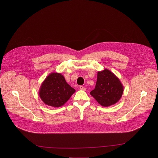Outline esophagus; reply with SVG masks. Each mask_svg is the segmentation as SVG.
<instances>
[{
    "mask_svg": "<svg viewBox=\"0 0 158 158\" xmlns=\"http://www.w3.org/2000/svg\"><path fill=\"white\" fill-rule=\"evenodd\" d=\"M80 89L81 90H84V91H85V90H86V89L84 87H83V86H80Z\"/></svg>",
    "mask_w": 158,
    "mask_h": 158,
    "instance_id": "obj_1",
    "label": "esophagus"
}]
</instances>
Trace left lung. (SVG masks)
Returning a JSON list of instances; mask_svg holds the SVG:
<instances>
[{
  "mask_svg": "<svg viewBox=\"0 0 158 158\" xmlns=\"http://www.w3.org/2000/svg\"><path fill=\"white\" fill-rule=\"evenodd\" d=\"M124 87L119 78L111 71L105 69L97 73L95 88L90 95L102 106H110L121 98Z\"/></svg>",
  "mask_w": 158,
  "mask_h": 158,
  "instance_id": "obj_1",
  "label": "left lung"
}]
</instances>
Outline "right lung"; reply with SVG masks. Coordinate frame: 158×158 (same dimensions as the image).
<instances>
[{
    "mask_svg": "<svg viewBox=\"0 0 158 158\" xmlns=\"http://www.w3.org/2000/svg\"><path fill=\"white\" fill-rule=\"evenodd\" d=\"M75 92L61 73H52L42 83L39 95L45 105L60 107L68 101Z\"/></svg>",
    "mask_w": 158,
    "mask_h": 158,
    "instance_id": "right-lung-1",
    "label": "right lung"
}]
</instances>
